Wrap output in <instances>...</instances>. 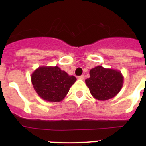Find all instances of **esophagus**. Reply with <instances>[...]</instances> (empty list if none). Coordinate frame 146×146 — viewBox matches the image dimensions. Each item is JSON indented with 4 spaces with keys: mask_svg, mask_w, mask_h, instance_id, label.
Here are the masks:
<instances>
[{
    "mask_svg": "<svg viewBox=\"0 0 146 146\" xmlns=\"http://www.w3.org/2000/svg\"><path fill=\"white\" fill-rule=\"evenodd\" d=\"M84 78H85V76H84L83 75H82V76H78V79H80V80H84Z\"/></svg>",
    "mask_w": 146,
    "mask_h": 146,
    "instance_id": "esophagus-1",
    "label": "esophagus"
}]
</instances>
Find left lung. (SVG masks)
<instances>
[{
  "instance_id": "8db88e82",
  "label": "left lung",
  "mask_w": 146,
  "mask_h": 146,
  "mask_svg": "<svg viewBox=\"0 0 146 146\" xmlns=\"http://www.w3.org/2000/svg\"><path fill=\"white\" fill-rule=\"evenodd\" d=\"M91 95L98 100H107L115 97L123 84L121 71L98 66L90 70V78L85 80Z\"/></svg>"
}]
</instances>
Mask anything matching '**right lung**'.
<instances>
[{
    "label": "right lung",
    "instance_id": "1",
    "mask_svg": "<svg viewBox=\"0 0 146 146\" xmlns=\"http://www.w3.org/2000/svg\"><path fill=\"white\" fill-rule=\"evenodd\" d=\"M31 81L42 99L58 102L64 99L76 78L58 66H40L32 73Z\"/></svg>",
    "mask_w": 146,
    "mask_h": 146
}]
</instances>
